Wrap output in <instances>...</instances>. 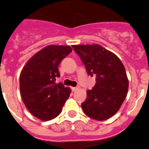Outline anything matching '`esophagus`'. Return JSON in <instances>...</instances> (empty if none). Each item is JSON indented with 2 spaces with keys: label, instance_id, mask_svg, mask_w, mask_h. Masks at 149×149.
<instances>
[{
  "label": "esophagus",
  "instance_id": "obj_1",
  "mask_svg": "<svg viewBox=\"0 0 149 149\" xmlns=\"http://www.w3.org/2000/svg\"><path fill=\"white\" fill-rule=\"evenodd\" d=\"M78 88H79L78 87H72V88H71V89H72V91H76L77 90Z\"/></svg>",
  "mask_w": 149,
  "mask_h": 149
}]
</instances>
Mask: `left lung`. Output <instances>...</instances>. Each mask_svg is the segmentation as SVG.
<instances>
[{
    "label": "left lung",
    "instance_id": "left-lung-1",
    "mask_svg": "<svg viewBox=\"0 0 149 149\" xmlns=\"http://www.w3.org/2000/svg\"><path fill=\"white\" fill-rule=\"evenodd\" d=\"M73 48L88 74L96 76L95 85L87 91L82 109L93 119H108L118 111L128 91L125 66L117 55L98 44L74 45Z\"/></svg>",
    "mask_w": 149,
    "mask_h": 149
}]
</instances>
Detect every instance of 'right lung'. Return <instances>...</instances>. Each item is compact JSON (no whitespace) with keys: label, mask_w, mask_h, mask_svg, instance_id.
<instances>
[{"label":"right lung","mask_w":149,"mask_h":149,"mask_svg":"<svg viewBox=\"0 0 149 149\" xmlns=\"http://www.w3.org/2000/svg\"><path fill=\"white\" fill-rule=\"evenodd\" d=\"M72 52L69 46L49 45L37 52L24 66L19 77L23 103L33 116L49 121L61 112L71 90L61 83L58 66Z\"/></svg>","instance_id":"obj_1"}]
</instances>
